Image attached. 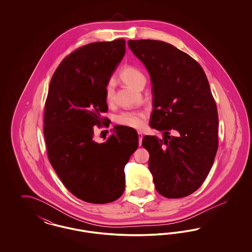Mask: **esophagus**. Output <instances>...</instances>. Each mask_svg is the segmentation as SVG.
I'll use <instances>...</instances> for the list:
<instances>
[{
    "label": "esophagus",
    "mask_w": 252,
    "mask_h": 252,
    "mask_svg": "<svg viewBox=\"0 0 252 252\" xmlns=\"http://www.w3.org/2000/svg\"><path fill=\"white\" fill-rule=\"evenodd\" d=\"M138 136H139V143L140 145H142V140H143V133L138 131Z\"/></svg>",
    "instance_id": "esophagus-1"
}]
</instances>
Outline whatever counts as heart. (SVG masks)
I'll return each mask as SVG.
<instances>
[{
    "mask_svg": "<svg viewBox=\"0 0 252 252\" xmlns=\"http://www.w3.org/2000/svg\"><path fill=\"white\" fill-rule=\"evenodd\" d=\"M119 77L126 84L134 89H137L139 85L145 82L144 72L134 65H125L119 72ZM104 94L106 102L111 103L114 95V83L112 80H109L105 86ZM145 120L146 113L144 111H123L114 116L116 124L133 128L143 127Z\"/></svg>",
    "mask_w": 252,
    "mask_h": 252,
    "instance_id": "obj_1",
    "label": "heart"
}]
</instances>
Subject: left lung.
<instances>
[{
    "instance_id": "obj_1",
    "label": "left lung",
    "mask_w": 252,
    "mask_h": 252,
    "mask_svg": "<svg viewBox=\"0 0 252 252\" xmlns=\"http://www.w3.org/2000/svg\"><path fill=\"white\" fill-rule=\"evenodd\" d=\"M127 43L150 73V126L163 132L162 139L144 136L142 143L155 188L167 198L187 196L202 185L218 148V113L207 76L197 61L167 42Z\"/></svg>"
}]
</instances>
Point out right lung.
I'll use <instances>...</instances> for the list:
<instances>
[{"label":"right lung","mask_w":252,"mask_h":252,"mask_svg":"<svg viewBox=\"0 0 252 252\" xmlns=\"http://www.w3.org/2000/svg\"><path fill=\"white\" fill-rule=\"evenodd\" d=\"M125 53L124 38L75 49L49 86L43 116L49 161L64 186L89 203L120 197L125 166L139 145L137 131L124 126H115L104 143L94 140L96 127L109 126L102 116L108 109L104 89Z\"/></svg>","instance_id":"add662e5"}]
</instances>
